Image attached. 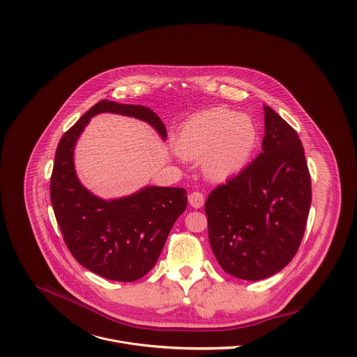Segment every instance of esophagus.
I'll use <instances>...</instances> for the list:
<instances>
[{
    "mask_svg": "<svg viewBox=\"0 0 357 357\" xmlns=\"http://www.w3.org/2000/svg\"><path fill=\"white\" fill-rule=\"evenodd\" d=\"M188 202H190V204H191L194 208H199V207H202L204 202V194H202V192H198V191H195V192L190 194V197H188Z\"/></svg>",
    "mask_w": 357,
    "mask_h": 357,
    "instance_id": "34e87169",
    "label": "esophagus"
}]
</instances>
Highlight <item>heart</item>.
<instances>
[{
  "instance_id": "obj_1",
  "label": "heart",
  "mask_w": 357,
  "mask_h": 357,
  "mask_svg": "<svg viewBox=\"0 0 357 357\" xmlns=\"http://www.w3.org/2000/svg\"><path fill=\"white\" fill-rule=\"evenodd\" d=\"M258 140V126L249 114L217 107L194 115L183 125L176 149L184 158L204 159L206 176L222 181L246 166Z\"/></svg>"
}]
</instances>
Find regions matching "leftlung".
<instances>
[{
    "instance_id": "1",
    "label": "left lung",
    "mask_w": 357,
    "mask_h": 357,
    "mask_svg": "<svg viewBox=\"0 0 357 357\" xmlns=\"http://www.w3.org/2000/svg\"><path fill=\"white\" fill-rule=\"evenodd\" d=\"M262 153L204 204L208 242L221 268L243 280L282 271L297 253L312 202L310 176L297 132L264 105Z\"/></svg>"
}]
</instances>
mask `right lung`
Instances as JSON below:
<instances>
[{"label":"right lung","instance_id":"obj_1","mask_svg":"<svg viewBox=\"0 0 357 357\" xmlns=\"http://www.w3.org/2000/svg\"><path fill=\"white\" fill-rule=\"evenodd\" d=\"M133 116L153 126L162 140L167 132L153 109L102 100L60 139L51 177V202L64 242L86 269L109 280L135 282L158 261L167 235L187 207L184 188L147 185L105 201L86 190L74 166V149L91 118L102 114Z\"/></svg>","mask_w":357,"mask_h":357}]
</instances>
